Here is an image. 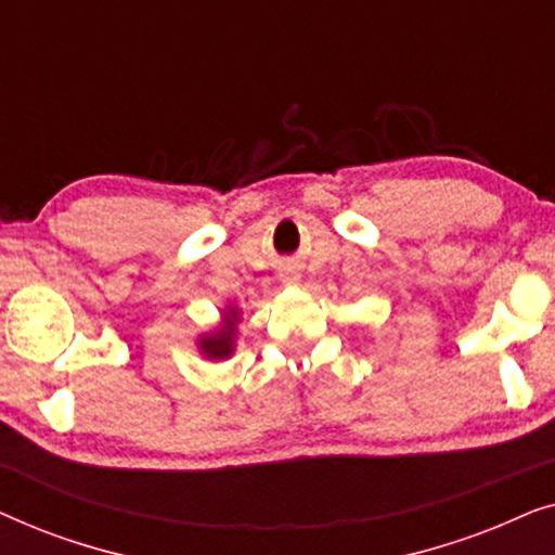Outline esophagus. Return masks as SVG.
<instances>
[{
    "mask_svg": "<svg viewBox=\"0 0 555 555\" xmlns=\"http://www.w3.org/2000/svg\"><path fill=\"white\" fill-rule=\"evenodd\" d=\"M291 280H293V278H291Z\"/></svg>",
    "mask_w": 555,
    "mask_h": 555,
    "instance_id": "34e87169",
    "label": "esophagus"
}]
</instances>
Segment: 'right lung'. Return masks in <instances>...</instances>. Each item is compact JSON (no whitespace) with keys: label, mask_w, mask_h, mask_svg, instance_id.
Listing matches in <instances>:
<instances>
[{"label":"right lung","mask_w":555,"mask_h":555,"mask_svg":"<svg viewBox=\"0 0 555 555\" xmlns=\"http://www.w3.org/2000/svg\"><path fill=\"white\" fill-rule=\"evenodd\" d=\"M234 325H237V310L230 308L224 313V321H222V325H219V331L209 333V336H204L199 340L202 353L207 356V359L219 361V359H227V356H232Z\"/></svg>","instance_id":"obj_1"}]
</instances>
